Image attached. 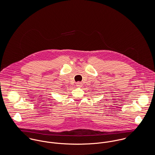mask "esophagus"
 Wrapping results in <instances>:
<instances>
[{"label": "esophagus", "mask_w": 155, "mask_h": 155, "mask_svg": "<svg viewBox=\"0 0 155 155\" xmlns=\"http://www.w3.org/2000/svg\"><path fill=\"white\" fill-rule=\"evenodd\" d=\"M76 86H77V87H81L82 86V83H81V82H77V83H76Z\"/></svg>", "instance_id": "obj_1"}]
</instances>
